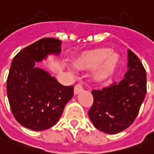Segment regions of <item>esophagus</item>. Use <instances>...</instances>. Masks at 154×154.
I'll list each match as a JSON object with an SVG mask.
<instances>
[{"label":"esophagus","instance_id":"obj_1","mask_svg":"<svg viewBox=\"0 0 154 154\" xmlns=\"http://www.w3.org/2000/svg\"><path fill=\"white\" fill-rule=\"evenodd\" d=\"M81 91H83V87L80 84H78L75 86V95H78L79 93H80Z\"/></svg>","mask_w":154,"mask_h":154}]
</instances>
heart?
<instances>
[{
    "label": "heart",
    "instance_id": "obj_1",
    "mask_svg": "<svg viewBox=\"0 0 154 154\" xmlns=\"http://www.w3.org/2000/svg\"><path fill=\"white\" fill-rule=\"evenodd\" d=\"M119 60L116 53L104 48L85 53L75 59L73 64L78 69H90L98 66L95 78L96 80H103L115 71Z\"/></svg>",
    "mask_w": 154,
    "mask_h": 154
}]
</instances>
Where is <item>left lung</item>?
I'll return each mask as SVG.
<instances>
[{
  "label": "left lung",
  "instance_id": "obj_1",
  "mask_svg": "<svg viewBox=\"0 0 154 154\" xmlns=\"http://www.w3.org/2000/svg\"><path fill=\"white\" fill-rule=\"evenodd\" d=\"M128 59L123 79L91 92L94 103L89 117L95 128L108 134H116L130 127L146 96L147 75L143 65L130 49Z\"/></svg>",
  "mask_w": 154,
  "mask_h": 154
}]
</instances>
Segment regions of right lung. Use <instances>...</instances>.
<instances>
[{
	"mask_svg": "<svg viewBox=\"0 0 154 154\" xmlns=\"http://www.w3.org/2000/svg\"><path fill=\"white\" fill-rule=\"evenodd\" d=\"M61 44L59 39L42 38L12 59L6 81L11 110L19 123L31 130L43 131L54 126L74 95V86H64L35 66L48 55H59Z\"/></svg>",
	"mask_w": 154,
	"mask_h": 154,
	"instance_id": "obj_1",
	"label": "right lung"
}]
</instances>
